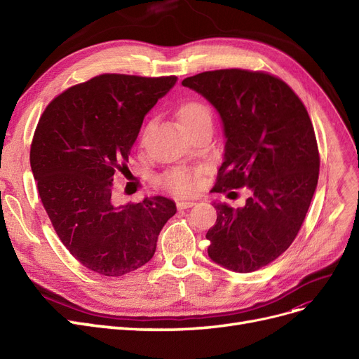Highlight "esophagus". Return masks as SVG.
Listing matches in <instances>:
<instances>
[{
    "instance_id": "34e87169",
    "label": "esophagus",
    "mask_w": 359,
    "mask_h": 359,
    "mask_svg": "<svg viewBox=\"0 0 359 359\" xmlns=\"http://www.w3.org/2000/svg\"><path fill=\"white\" fill-rule=\"evenodd\" d=\"M195 205L194 201H177L176 202V206L179 210H187V208H192V206Z\"/></svg>"
}]
</instances>
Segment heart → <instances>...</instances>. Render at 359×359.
<instances>
[{"label":"heart","mask_w":359,"mask_h":359,"mask_svg":"<svg viewBox=\"0 0 359 359\" xmlns=\"http://www.w3.org/2000/svg\"><path fill=\"white\" fill-rule=\"evenodd\" d=\"M177 116L186 129L194 128L206 121H212L211 109L208 107V104L199 100H189L183 103L177 110ZM151 125H153V121H149L144 126L141 140L145 138ZM201 173V168L196 167H173L158 176L157 183L170 194H175L177 196H187L196 191Z\"/></svg>","instance_id":"obj_1"}]
</instances>
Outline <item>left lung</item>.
Returning <instances> with one entry per match:
<instances>
[{
  "instance_id": "left-lung-1",
  "label": "left lung",
  "mask_w": 359,
  "mask_h": 359,
  "mask_svg": "<svg viewBox=\"0 0 359 359\" xmlns=\"http://www.w3.org/2000/svg\"><path fill=\"white\" fill-rule=\"evenodd\" d=\"M182 84L202 94L224 125V163L211 192L252 191L243 208L214 203L208 255L234 272L257 271L291 246L316 191L320 156L309 111L265 71H206Z\"/></svg>"
}]
</instances>
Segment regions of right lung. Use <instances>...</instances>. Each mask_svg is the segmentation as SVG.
<instances>
[{
    "mask_svg": "<svg viewBox=\"0 0 359 359\" xmlns=\"http://www.w3.org/2000/svg\"><path fill=\"white\" fill-rule=\"evenodd\" d=\"M176 80L100 74L56 96L37 122L30 165L41 201L67 250L93 272L122 276L145 265L176 214L163 196L116 205L111 186L144 116Z\"/></svg>",
    "mask_w": 359,
    "mask_h": 359,
    "instance_id": "right-lung-1",
    "label": "right lung"
}]
</instances>
